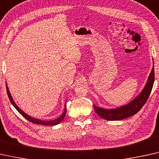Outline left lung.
<instances>
[{
  "label": "left lung",
  "mask_w": 159,
  "mask_h": 159,
  "mask_svg": "<svg viewBox=\"0 0 159 159\" xmlns=\"http://www.w3.org/2000/svg\"><path fill=\"white\" fill-rule=\"evenodd\" d=\"M154 79H155V73H154L153 66L144 89L133 101L123 107L114 109H105L93 106L94 110L98 115L107 120H120L135 115L141 109L148 99L153 89Z\"/></svg>",
  "instance_id": "obj_1"
}]
</instances>
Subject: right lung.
Returning a JSON list of instances; mask_svg holds the SVG:
<instances>
[{
  "label": "right lung",
  "mask_w": 159,
  "mask_h": 159,
  "mask_svg": "<svg viewBox=\"0 0 159 159\" xmlns=\"http://www.w3.org/2000/svg\"><path fill=\"white\" fill-rule=\"evenodd\" d=\"M6 91H7V94H8V98H9L10 102L13 104V106L15 107L16 109V110L19 111V112L21 114V115L23 116L24 118H26V119L27 120H29V121L31 122H33V123H34V124L44 125H56L57 124H59L60 122H61L62 120L64 119L65 116H66V106H65V107H66V108H65V110L63 111V113H62V115L60 116V117H58V118H57V119L52 120V121H42V120H38V119H34V118L31 117L30 116H29V115H26V114L24 113L23 111H21V109H20L19 107H18L17 105L15 104L14 101H13V100L11 96V93L9 92V90H8L7 86H6Z\"/></svg>",
  "instance_id": "obj_1"
}]
</instances>
